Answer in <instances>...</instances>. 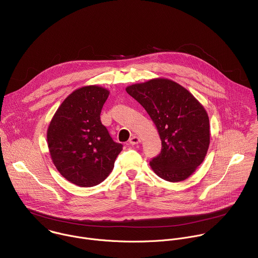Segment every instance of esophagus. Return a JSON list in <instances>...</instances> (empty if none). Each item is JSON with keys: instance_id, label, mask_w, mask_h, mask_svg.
<instances>
[{"instance_id": "34e87169", "label": "esophagus", "mask_w": 258, "mask_h": 258, "mask_svg": "<svg viewBox=\"0 0 258 258\" xmlns=\"http://www.w3.org/2000/svg\"><path fill=\"white\" fill-rule=\"evenodd\" d=\"M130 144L131 145H137V144H139L140 142H141V140H140V138L139 137H137V136H133L131 139H130Z\"/></svg>"}]
</instances>
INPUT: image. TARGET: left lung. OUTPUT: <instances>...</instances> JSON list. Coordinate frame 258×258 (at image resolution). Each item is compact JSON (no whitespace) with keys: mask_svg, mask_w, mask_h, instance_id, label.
I'll return each mask as SVG.
<instances>
[{"mask_svg":"<svg viewBox=\"0 0 258 258\" xmlns=\"http://www.w3.org/2000/svg\"><path fill=\"white\" fill-rule=\"evenodd\" d=\"M155 123L161 152L150 166L161 178L180 181L203 162L210 143L209 118L199 101L180 85L167 79H154L127 87Z\"/></svg>","mask_w":258,"mask_h":258,"instance_id":"left-lung-1","label":"left lung"}]
</instances>
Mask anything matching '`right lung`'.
I'll return each mask as SVG.
<instances>
[{
	"label": "right lung",
	"instance_id": "obj_1",
	"mask_svg": "<svg viewBox=\"0 0 258 258\" xmlns=\"http://www.w3.org/2000/svg\"><path fill=\"white\" fill-rule=\"evenodd\" d=\"M108 96L109 91L98 86L76 90L59 106L48 127L53 163L67 180L80 187L102 182L122 150L100 119Z\"/></svg>",
	"mask_w": 258,
	"mask_h": 258
}]
</instances>
